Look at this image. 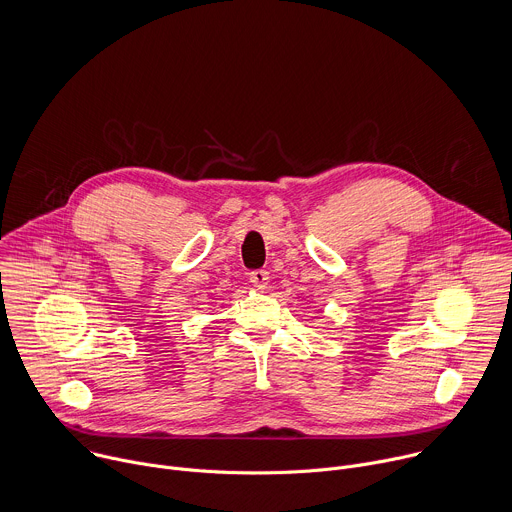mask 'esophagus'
<instances>
[{
    "mask_svg": "<svg viewBox=\"0 0 512 512\" xmlns=\"http://www.w3.org/2000/svg\"><path fill=\"white\" fill-rule=\"evenodd\" d=\"M249 281L253 283L255 289H265L267 283H269V271H265V269L251 271V273H249Z\"/></svg>",
    "mask_w": 512,
    "mask_h": 512,
    "instance_id": "esophagus-1",
    "label": "esophagus"
}]
</instances>
